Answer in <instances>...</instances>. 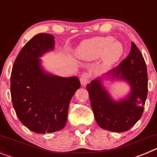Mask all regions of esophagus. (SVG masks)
<instances>
[{"instance_id": "obj_1", "label": "esophagus", "mask_w": 157, "mask_h": 157, "mask_svg": "<svg viewBox=\"0 0 157 157\" xmlns=\"http://www.w3.org/2000/svg\"><path fill=\"white\" fill-rule=\"evenodd\" d=\"M90 75L88 73H83L82 75L80 77V82H81V84L82 86H86L87 83L90 81Z\"/></svg>"}]
</instances>
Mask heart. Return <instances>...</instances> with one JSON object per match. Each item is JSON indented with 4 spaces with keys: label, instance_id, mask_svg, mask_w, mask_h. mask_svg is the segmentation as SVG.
Wrapping results in <instances>:
<instances>
[{
    "label": "heart",
    "instance_id": "b5f03b06",
    "mask_svg": "<svg viewBox=\"0 0 157 157\" xmlns=\"http://www.w3.org/2000/svg\"><path fill=\"white\" fill-rule=\"evenodd\" d=\"M122 43L114 41L112 36L97 37L87 40L78 48L79 56L86 59H96L103 55L106 63H113L120 59L123 53Z\"/></svg>",
    "mask_w": 157,
    "mask_h": 157
}]
</instances>
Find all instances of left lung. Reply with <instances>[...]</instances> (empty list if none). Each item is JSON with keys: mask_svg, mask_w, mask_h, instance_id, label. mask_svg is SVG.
Here are the masks:
<instances>
[{"mask_svg": "<svg viewBox=\"0 0 157 157\" xmlns=\"http://www.w3.org/2000/svg\"><path fill=\"white\" fill-rule=\"evenodd\" d=\"M107 76L128 83L130 91L127 98L114 101L102 85V78L87 84L94 117L101 128L112 132L130 130L141 119L148 94V75L145 59L132 41L130 52Z\"/></svg>", "mask_w": 157, "mask_h": 157, "instance_id": "left-lung-1", "label": "left lung"}]
</instances>
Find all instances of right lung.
Masks as SVG:
<instances>
[{
  "label": "right lung",
  "instance_id": "right-lung-1",
  "mask_svg": "<svg viewBox=\"0 0 157 157\" xmlns=\"http://www.w3.org/2000/svg\"><path fill=\"white\" fill-rule=\"evenodd\" d=\"M54 37L41 33L22 48L11 74L12 105L19 120L37 134L59 131L65 127L69 104L78 78L52 75L41 65L43 54L53 50Z\"/></svg>",
  "mask_w": 157,
  "mask_h": 157
}]
</instances>
